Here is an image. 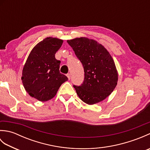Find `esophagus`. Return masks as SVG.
Here are the masks:
<instances>
[{
    "label": "esophagus",
    "instance_id": "obj_1",
    "mask_svg": "<svg viewBox=\"0 0 150 150\" xmlns=\"http://www.w3.org/2000/svg\"><path fill=\"white\" fill-rule=\"evenodd\" d=\"M66 76H67V77H68V79L69 80V79H70V77H71V76H70V74H69V73H68V74L66 75Z\"/></svg>",
    "mask_w": 150,
    "mask_h": 150
}]
</instances>
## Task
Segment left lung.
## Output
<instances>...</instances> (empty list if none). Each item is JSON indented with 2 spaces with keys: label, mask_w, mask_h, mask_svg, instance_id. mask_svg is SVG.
<instances>
[{
  "label": "left lung",
  "mask_w": 150,
  "mask_h": 150,
  "mask_svg": "<svg viewBox=\"0 0 150 150\" xmlns=\"http://www.w3.org/2000/svg\"><path fill=\"white\" fill-rule=\"evenodd\" d=\"M67 42L84 68V79L81 86H73L81 99L88 104L103 100L115 88L118 73L110 53L97 41L86 37Z\"/></svg>",
  "instance_id": "8db88e82"
}]
</instances>
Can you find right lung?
Returning a JSON list of instances; mask_svg holds the SVG:
<instances>
[{
	"label": "right lung",
	"instance_id": "obj_1",
	"mask_svg": "<svg viewBox=\"0 0 150 150\" xmlns=\"http://www.w3.org/2000/svg\"><path fill=\"white\" fill-rule=\"evenodd\" d=\"M62 42L57 38H46L33 47L25 63L22 84L28 93L39 101L52 99L68 79L60 73V61L55 57Z\"/></svg>",
	"mask_w": 150,
	"mask_h": 150
}]
</instances>
